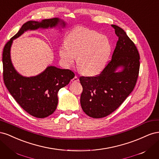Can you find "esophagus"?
<instances>
[{"mask_svg": "<svg viewBox=\"0 0 159 159\" xmlns=\"http://www.w3.org/2000/svg\"><path fill=\"white\" fill-rule=\"evenodd\" d=\"M79 81V79L78 78V76H76V75L73 79H72V81H74V82H76V81Z\"/></svg>", "mask_w": 159, "mask_h": 159, "instance_id": "obj_1", "label": "esophagus"}]
</instances>
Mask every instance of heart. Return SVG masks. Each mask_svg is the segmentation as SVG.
<instances>
[{"mask_svg": "<svg viewBox=\"0 0 159 159\" xmlns=\"http://www.w3.org/2000/svg\"><path fill=\"white\" fill-rule=\"evenodd\" d=\"M111 52V44L105 35L85 28L70 32L65 45L59 49L60 58L66 66L76 64L81 73L93 76L99 74L106 65Z\"/></svg>", "mask_w": 159, "mask_h": 159, "instance_id": "b5f03b06", "label": "heart"}]
</instances>
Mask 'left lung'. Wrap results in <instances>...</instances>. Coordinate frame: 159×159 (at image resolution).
Returning <instances> with one entry per match:
<instances>
[{
    "label": "left lung",
    "mask_w": 159,
    "mask_h": 159,
    "mask_svg": "<svg viewBox=\"0 0 159 159\" xmlns=\"http://www.w3.org/2000/svg\"><path fill=\"white\" fill-rule=\"evenodd\" d=\"M111 26L118 36L111 60L99 74L80 78L81 108L95 119L107 116L123 103L136 85L140 68V56L133 42L121 28ZM120 66L122 70L117 72Z\"/></svg>",
    "instance_id": "8db88e82"
}]
</instances>
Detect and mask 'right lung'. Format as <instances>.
Wrapping results in <instances>:
<instances>
[{
  "instance_id": "add662e5",
  "label": "right lung",
  "mask_w": 159,
  "mask_h": 159,
  "mask_svg": "<svg viewBox=\"0 0 159 159\" xmlns=\"http://www.w3.org/2000/svg\"><path fill=\"white\" fill-rule=\"evenodd\" d=\"M62 26L66 23L58 18L45 19L41 22L28 21L24 24L16 34L5 44L2 53L3 80L8 91L16 102L27 113L37 118L52 115L57 107V92L68 85L75 74L70 70L48 66L36 76L24 77L13 67L11 59V47L14 39L28 30Z\"/></svg>"
}]
</instances>
